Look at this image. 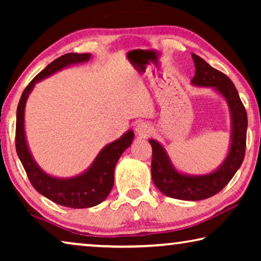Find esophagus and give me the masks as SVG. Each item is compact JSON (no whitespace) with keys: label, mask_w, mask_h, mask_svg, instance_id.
<instances>
[{"label":"esophagus","mask_w":261,"mask_h":261,"mask_svg":"<svg viewBox=\"0 0 261 261\" xmlns=\"http://www.w3.org/2000/svg\"><path fill=\"white\" fill-rule=\"evenodd\" d=\"M136 135L140 137V138H147L151 135V126L147 123H139L136 126Z\"/></svg>","instance_id":"esophagus-1"}]
</instances>
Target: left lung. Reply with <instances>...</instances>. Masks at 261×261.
I'll use <instances>...</instances> for the list:
<instances>
[{
    "mask_svg": "<svg viewBox=\"0 0 261 261\" xmlns=\"http://www.w3.org/2000/svg\"><path fill=\"white\" fill-rule=\"evenodd\" d=\"M194 77L191 84L197 87H212L226 100L230 113V143L227 156L213 171L201 175L185 174L177 170L166 148L155 139H148L153 149L152 179L160 191L179 200L207 199L220 192L240 169L245 154L247 116L235 85L226 74L212 68L200 56L192 54Z\"/></svg>",
    "mask_w": 261,
    "mask_h": 261,
    "instance_id": "1",
    "label": "left lung"
}]
</instances>
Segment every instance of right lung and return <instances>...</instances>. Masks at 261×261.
<instances>
[{
    "label": "right lung",
    "mask_w": 261,
    "mask_h": 261,
    "mask_svg": "<svg viewBox=\"0 0 261 261\" xmlns=\"http://www.w3.org/2000/svg\"><path fill=\"white\" fill-rule=\"evenodd\" d=\"M91 54L69 53L53 61L33 78L20 96L16 120V151L33 188L43 197L70 208H88L102 202L114 185V171L118 159L130 146L135 134L127 130L120 138L106 145L91 166L73 177L62 178L47 174L34 160L25 135V107L35 84L73 64L90 61Z\"/></svg>",
    "instance_id": "right-lung-1"
}]
</instances>
